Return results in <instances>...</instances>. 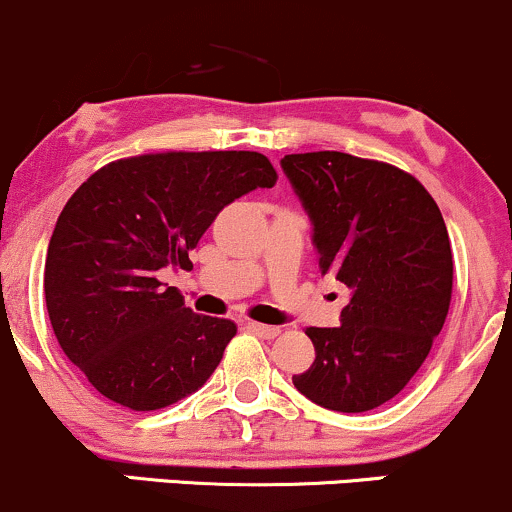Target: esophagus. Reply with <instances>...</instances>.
I'll return each instance as SVG.
<instances>
[{"label":"esophagus","instance_id":"obj_1","mask_svg":"<svg viewBox=\"0 0 512 512\" xmlns=\"http://www.w3.org/2000/svg\"><path fill=\"white\" fill-rule=\"evenodd\" d=\"M248 330L262 339H274L281 330L274 325H262V322H248Z\"/></svg>","mask_w":512,"mask_h":512}]
</instances>
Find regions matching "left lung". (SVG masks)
<instances>
[{
  "label": "left lung",
  "instance_id": "8db88e82",
  "mask_svg": "<svg viewBox=\"0 0 512 512\" xmlns=\"http://www.w3.org/2000/svg\"><path fill=\"white\" fill-rule=\"evenodd\" d=\"M315 226L320 272L351 289L339 327H308L315 361L296 390L332 411L390 402L426 361L452 298L438 204L414 175L342 151L281 158Z\"/></svg>",
  "mask_w": 512,
  "mask_h": 512
}]
</instances>
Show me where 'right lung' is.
<instances>
[{"mask_svg":"<svg viewBox=\"0 0 512 512\" xmlns=\"http://www.w3.org/2000/svg\"><path fill=\"white\" fill-rule=\"evenodd\" d=\"M276 170L257 151H161L98 168L64 204L45 260L57 342L103 397L156 411L221 363L236 322L185 308L158 269H190L216 214Z\"/></svg>","mask_w":512,"mask_h":512,"instance_id":"obj_1","label":"right lung"}]
</instances>
